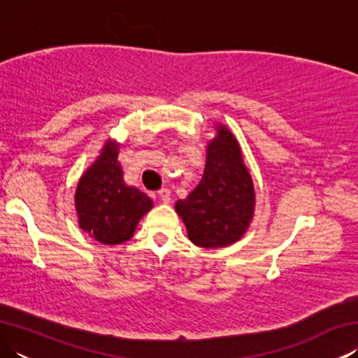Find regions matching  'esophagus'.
I'll list each match as a JSON object with an SVG mask.
<instances>
[{
  "label": "esophagus",
  "instance_id": "1",
  "mask_svg": "<svg viewBox=\"0 0 358 358\" xmlns=\"http://www.w3.org/2000/svg\"><path fill=\"white\" fill-rule=\"evenodd\" d=\"M157 197H159V201L162 203H167L169 201H171V191H169L167 187H162V189L157 191Z\"/></svg>",
  "mask_w": 358,
  "mask_h": 358
}]
</instances>
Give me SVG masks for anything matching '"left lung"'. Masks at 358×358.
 Wrapping results in <instances>:
<instances>
[{"label": "left lung", "instance_id": "obj_1", "mask_svg": "<svg viewBox=\"0 0 358 358\" xmlns=\"http://www.w3.org/2000/svg\"><path fill=\"white\" fill-rule=\"evenodd\" d=\"M215 132L207 143L201 183L175 203L187 237L208 250L237 243L250 229L256 210V191L238 138L222 123H215Z\"/></svg>", "mask_w": 358, "mask_h": 358}]
</instances>
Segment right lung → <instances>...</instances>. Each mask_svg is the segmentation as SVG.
Here are the masks:
<instances>
[{
  "instance_id": "1",
  "label": "right lung",
  "mask_w": 358,
  "mask_h": 358,
  "mask_svg": "<svg viewBox=\"0 0 358 358\" xmlns=\"http://www.w3.org/2000/svg\"><path fill=\"white\" fill-rule=\"evenodd\" d=\"M120 143L107 138L99 155L82 173L76 187L78 227L102 245H121L134 235L153 201L123 180L118 161Z\"/></svg>"
}]
</instances>
